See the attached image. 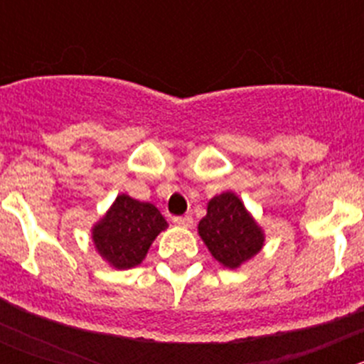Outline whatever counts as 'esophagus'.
Masks as SVG:
<instances>
[{
  "instance_id": "34e87169",
  "label": "esophagus",
  "mask_w": 364,
  "mask_h": 364,
  "mask_svg": "<svg viewBox=\"0 0 364 364\" xmlns=\"http://www.w3.org/2000/svg\"><path fill=\"white\" fill-rule=\"evenodd\" d=\"M172 222L176 223V225L179 227H192L193 223V218L190 215H185V216H174V220Z\"/></svg>"
}]
</instances>
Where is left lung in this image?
I'll return each mask as SVG.
<instances>
[{
    "label": "left lung",
    "mask_w": 364,
    "mask_h": 364,
    "mask_svg": "<svg viewBox=\"0 0 364 364\" xmlns=\"http://www.w3.org/2000/svg\"><path fill=\"white\" fill-rule=\"evenodd\" d=\"M199 234L211 255L230 269L252 259L264 245L262 230L232 192L209 200L208 215L199 222Z\"/></svg>",
    "instance_id": "1"
}]
</instances>
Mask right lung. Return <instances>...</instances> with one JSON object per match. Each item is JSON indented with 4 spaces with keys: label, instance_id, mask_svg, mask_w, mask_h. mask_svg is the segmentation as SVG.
<instances>
[{
    "label": "right lung",
    "instance_id": "obj_1",
    "mask_svg": "<svg viewBox=\"0 0 364 364\" xmlns=\"http://www.w3.org/2000/svg\"><path fill=\"white\" fill-rule=\"evenodd\" d=\"M164 229H167V222L155 205L139 203L123 193L93 227V243L112 267L130 269L142 262Z\"/></svg>",
    "mask_w": 364,
    "mask_h": 364
}]
</instances>
